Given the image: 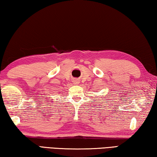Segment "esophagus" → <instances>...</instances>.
<instances>
[{"label":"esophagus","mask_w":157,"mask_h":157,"mask_svg":"<svg viewBox=\"0 0 157 157\" xmlns=\"http://www.w3.org/2000/svg\"><path fill=\"white\" fill-rule=\"evenodd\" d=\"M74 83L78 84L79 83V82H78V80H75V81H74Z\"/></svg>","instance_id":"obj_1"}]
</instances>
